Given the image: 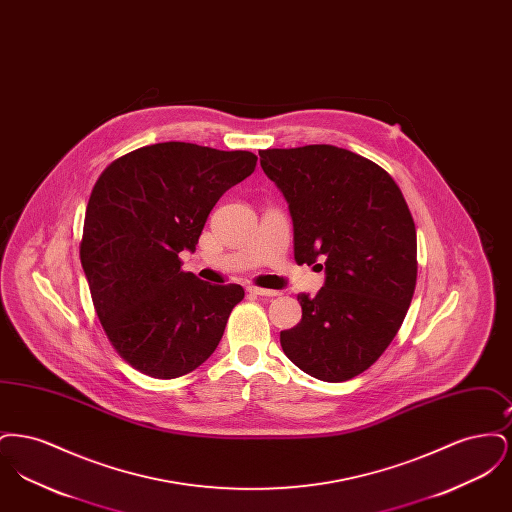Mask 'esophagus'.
<instances>
[{
	"mask_svg": "<svg viewBox=\"0 0 512 512\" xmlns=\"http://www.w3.org/2000/svg\"><path fill=\"white\" fill-rule=\"evenodd\" d=\"M249 293L253 295H261V297H278V290H267V288H257V286H249Z\"/></svg>",
	"mask_w": 512,
	"mask_h": 512,
	"instance_id": "esophagus-1",
	"label": "esophagus"
}]
</instances>
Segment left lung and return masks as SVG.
<instances>
[{
  "instance_id": "obj_1",
  "label": "left lung",
  "mask_w": 512,
  "mask_h": 512,
  "mask_svg": "<svg viewBox=\"0 0 512 512\" xmlns=\"http://www.w3.org/2000/svg\"><path fill=\"white\" fill-rule=\"evenodd\" d=\"M259 155L288 201L297 265L324 261L326 272L315 297L297 295L303 315L280 332L282 349L318 380L355 378L388 349L413 299L416 230L407 201L382 167L341 147Z\"/></svg>"
}]
</instances>
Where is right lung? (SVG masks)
<instances>
[{"label":"right lung","mask_w":512,"mask_h":512,"mask_svg":"<svg viewBox=\"0 0 512 512\" xmlns=\"http://www.w3.org/2000/svg\"><path fill=\"white\" fill-rule=\"evenodd\" d=\"M251 151L186 142L134 149L99 174L92 190L80 263L99 322L130 366L171 380L217 349L238 284L213 286L182 270L220 195L255 171Z\"/></svg>","instance_id":"1"}]
</instances>
